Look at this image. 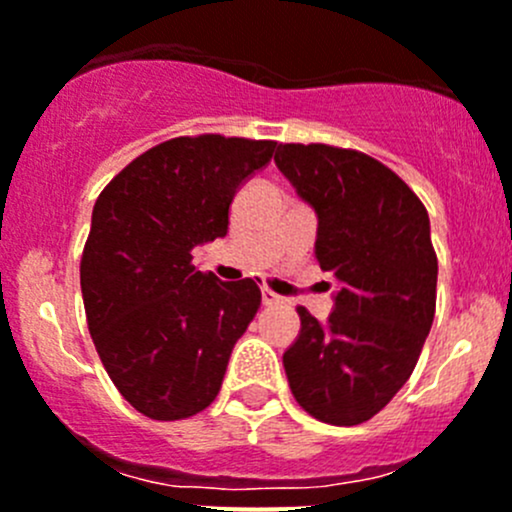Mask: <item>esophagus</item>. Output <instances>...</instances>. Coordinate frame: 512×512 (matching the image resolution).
Listing matches in <instances>:
<instances>
[{
  "label": "esophagus",
  "mask_w": 512,
  "mask_h": 512,
  "mask_svg": "<svg viewBox=\"0 0 512 512\" xmlns=\"http://www.w3.org/2000/svg\"><path fill=\"white\" fill-rule=\"evenodd\" d=\"M280 302H282L280 295H275V292L267 290V287H265V290H262V305L272 307V305H280Z\"/></svg>",
  "instance_id": "1"
}]
</instances>
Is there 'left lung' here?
I'll return each instance as SVG.
<instances>
[{"label":"left lung","instance_id":"left-lung-1","mask_svg":"<svg viewBox=\"0 0 512 512\" xmlns=\"http://www.w3.org/2000/svg\"><path fill=\"white\" fill-rule=\"evenodd\" d=\"M275 165L315 210V257L340 282L327 322L297 307L300 335L282 355L287 382L312 418L360 425L408 382L433 325L428 210L365 152L277 145Z\"/></svg>","mask_w":512,"mask_h":512}]
</instances>
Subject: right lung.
I'll return each instance as SVG.
<instances>
[{
    "instance_id": "add662e5",
    "label": "right lung",
    "mask_w": 512,
    "mask_h": 512,
    "mask_svg": "<svg viewBox=\"0 0 512 512\" xmlns=\"http://www.w3.org/2000/svg\"><path fill=\"white\" fill-rule=\"evenodd\" d=\"M277 142L175 137L132 160L97 197L79 265L89 335L122 398L152 420L202 413L262 302L255 280L192 265L227 235L242 182Z\"/></svg>"
}]
</instances>
